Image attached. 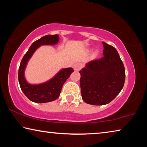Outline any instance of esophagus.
Wrapping results in <instances>:
<instances>
[{"label":"esophagus","instance_id":"1","mask_svg":"<svg viewBox=\"0 0 147 147\" xmlns=\"http://www.w3.org/2000/svg\"><path fill=\"white\" fill-rule=\"evenodd\" d=\"M82 67V64L80 63H76L75 65H74V71H80V69Z\"/></svg>","mask_w":147,"mask_h":147}]
</instances>
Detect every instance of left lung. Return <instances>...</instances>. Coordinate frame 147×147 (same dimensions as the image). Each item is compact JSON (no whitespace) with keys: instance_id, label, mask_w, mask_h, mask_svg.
Wrapping results in <instances>:
<instances>
[{"instance_id":"left-lung-1","label":"left lung","mask_w":147,"mask_h":147,"mask_svg":"<svg viewBox=\"0 0 147 147\" xmlns=\"http://www.w3.org/2000/svg\"><path fill=\"white\" fill-rule=\"evenodd\" d=\"M102 58L89 61L80 71L81 94L92 105H104L112 101L123 89L125 69L117 50L102 42Z\"/></svg>"}]
</instances>
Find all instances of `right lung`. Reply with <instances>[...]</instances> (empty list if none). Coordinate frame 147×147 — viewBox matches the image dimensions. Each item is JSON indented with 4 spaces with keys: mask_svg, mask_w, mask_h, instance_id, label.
<instances>
[{
    "mask_svg": "<svg viewBox=\"0 0 147 147\" xmlns=\"http://www.w3.org/2000/svg\"><path fill=\"white\" fill-rule=\"evenodd\" d=\"M58 40L59 37L57 34L47 35L42 37L32 44L21 60L18 73L19 85L24 94L34 102L45 103L58 98L64 83L74 71L72 68L63 69L51 80L39 85L29 84L24 78V69L35 51L41 45H55L58 43Z\"/></svg>",
    "mask_w": 147,
    "mask_h": 147,
    "instance_id": "obj_1",
    "label": "right lung"
}]
</instances>
